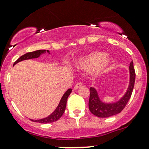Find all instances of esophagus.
Masks as SVG:
<instances>
[{"label":"esophagus","mask_w":149,"mask_h":149,"mask_svg":"<svg viewBox=\"0 0 149 149\" xmlns=\"http://www.w3.org/2000/svg\"><path fill=\"white\" fill-rule=\"evenodd\" d=\"M82 85H83V84L81 83V82H79V83L76 84L75 85L74 87H73V89H79V88L81 87Z\"/></svg>","instance_id":"esophagus-1"}]
</instances>
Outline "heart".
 <instances>
[{"label": "heart", "mask_w": 149, "mask_h": 149, "mask_svg": "<svg viewBox=\"0 0 149 149\" xmlns=\"http://www.w3.org/2000/svg\"><path fill=\"white\" fill-rule=\"evenodd\" d=\"M112 63V59L101 52H92L80 57L75 63V66L80 70L92 69L94 76H101L105 73Z\"/></svg>", "instance_id": "1"}]
</instances>
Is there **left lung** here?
<instances>
[{"label": "left lung", "mask_w": 149, "mask_h": 149, "mask_svg": "<svg viewBox=\"0 0 149 149\" xmlns=\"http://www.w3.org/2000/svg\"><path fill=\"white\" fill-rule=\"evenodd\" d=\"M129 85L123 96L116 102H103L98 95L95 87H90V96L89 100V109L95 116L100 118H107L118 114L125 108L132 95L135 84V73L133 62H131L129 67Z\"/></svg>", "instance_id": "left-lung-1"}]
</instances>
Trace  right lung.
<instances>
[{
	"label": "right lung",
	"instance_id": "right-lung-1",
	"mask_svg": "<svg viewBox=\"0 0 149 149\" xmlns=\"http://www.w3.org/2000/svg\"><path fill=\"white\" fill-rule=\"evenodd\" d=\"M46 52L50 54V52L49 50H45V49H41V50H36V51L32 52H28L26 53L24 55L21 56L15 63H14V65H16L17 63H19V62L23 61V60H30V59H35L39 57L41 54H45ZM72 89H68L64 93V95L62 97L61 100H60V102H59L58 105L56 108V109L53 111L52 113L49 115V116H47L45 118H43L41 119H30L31 121L35 122H38V123L41 124H47V123H52V122H56V121L58 120L62 116H63V113L65 112V110L66 107V103H67V100L68 96L70 95V94L71 93Z\"/></svg>",
	"mask_w": 149,
	"mask_h": 149
}]
</instances>
